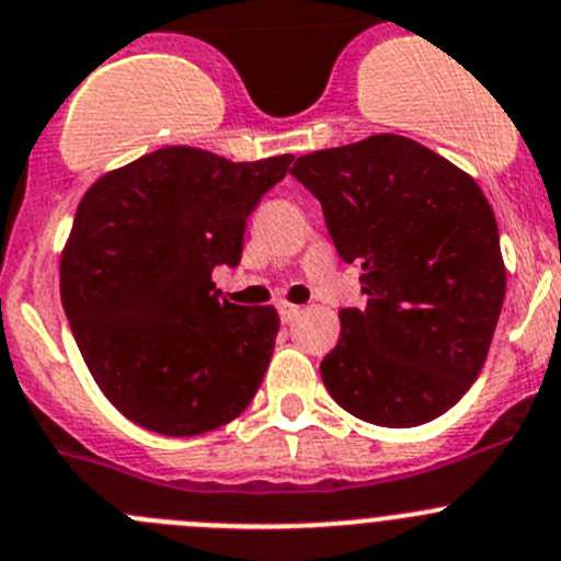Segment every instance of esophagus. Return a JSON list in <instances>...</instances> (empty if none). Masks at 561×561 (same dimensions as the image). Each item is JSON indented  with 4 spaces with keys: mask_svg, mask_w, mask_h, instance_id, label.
<instances>
[{
    "mask_svg": "<svg viewBox=\"0 0 561 561\" xmlns=\"http://www.w3.org/2000/svg\"><path fill=\"white\" fill-rule=\"evenodd\" d=\"M301 314V307H296V304H279V318L282 323H293V320Z\"/></svg>",
    "mask_w": 561,
    "mask_h": 561,
    "instance_id": "esophagus-1",
    "label": "esophagus"
}]
</instances>
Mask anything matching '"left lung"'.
<instances>
[{
	"instance_id": "left-lung-1",
	"label": "left lung",
	"mask_w": 561,
	"mask_h": 561,
	"mask_svg": "<svg viewBox=\"0 0 561 561\" xmlns=\"http://www.w3.org/2000/svg\"><path fill=\"white\" fill-rule=\"evenodd\" d=\"M290 175L323 205L364 309L320 362L329 394L380 427H416L469 391L507 290L499 227L471 175L397 134L307 153Z\"/></svg>"
}]
</instances>
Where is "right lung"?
I'll return each mask as SVG.
<instances>
[{"label": "right lung", "instance_id": "obj_1", "mask_svg": "<svg viewBox=\"0 0 561 561\" xmlns=\"http://www.w3.org/2000/svg\"><path fill=\"white\" fill-rule=\"evenodd\" d=\"M290 161L236 164L175 145L103 175L79 203L62 307L95 383L139 427L199 436L257 394L279 314L219 298L210 274L241 263L249 214Z\"/></svg>", "mask_w": 561, "mask_h": 561}]
</instances>
